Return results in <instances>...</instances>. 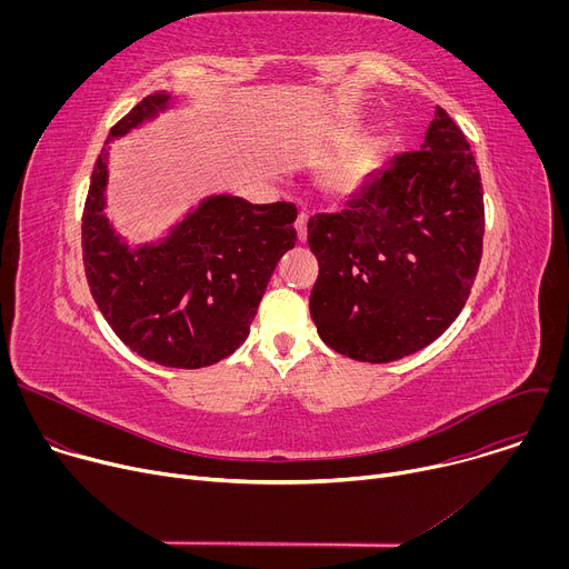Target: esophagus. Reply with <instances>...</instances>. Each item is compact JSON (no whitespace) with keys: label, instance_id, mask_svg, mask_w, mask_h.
Returning a JSON list of instances; mask_svg holds the SVG:
<instances>
[{"label":"esophagus","instance_id":"esophagus-1","mask_svg":"<svg viewBox=\"0 0 569 569\" xmlns=\"http://www.w3.org/2000/svg\"><path fill=\"white\" fill-rule=\"evenodd\" d=\"M295 227H297V236H299V240L303 242L306 240V227H308V213H299L297 216V222H295Z\"/></svg>","mask_w":569,"mask_h":569}]
</instances>
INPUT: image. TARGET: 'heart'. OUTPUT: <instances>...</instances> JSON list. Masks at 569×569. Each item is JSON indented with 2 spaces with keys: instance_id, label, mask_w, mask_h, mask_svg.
Segmentation results:
<instances>
[{
  "instance_id": "b5f03b06",
  "label": "heart",
  "mask_w": 569,
  "mask_h": 569,
  "mask_svg": "<svg viewBox=\"0 0 569 569\" xmlns=\"http://www.w3.org/2000/svg\"><path fill=\"white\" fill-rule=\"evenodd\" d=\"M371 159L365 154H353L342 159L340 164L331 171L329 184L340 196H353L358 193L371 178Z\"/></svg>"
}]
</instances>
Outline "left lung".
I'll list each match as a JSON object with an SVG mask.
<instances>
[{
	"label": "left lung",
	"instance_id": "8db88e82",
	"mask_svg": "<svg viewBox=\"0 0 569 569\" xmlns=\"http://www.w3.org/2000/svg\"><path fill=\"white\" fill-rule=\"evenodd\" d=\"M483 189L475 154L437 108L419 150L400 152L338 213L308 220L319 263V338L360 362L432 345L461 312L481 261Z\"/></svg>",
	"mask_w": 569,
	"mask_h": 569
}]
</instances>
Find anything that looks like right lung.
<instances>
[{
    "label": "right lung",
    "mask_w": 569,
    "mask_h": 569,
    "mask_svg": "<svg viewBox=\"0 0 569 569\" xmlns=\"http://www.w3.org/2000/svg\"><path fill=\"white\" fill-rule=\"evenodd\" d=\"M150 94L110 130V139L164 108ZM108 148L101 150L83 209V263L92 297L112 331L141 358L200 369L231 356L279 259L295 248L292 202L250 204L216 196L189 213L159 246L128 250L106 216Z\"/></svg>",
    "instance_id": "obj_1"
}]
</instances>
